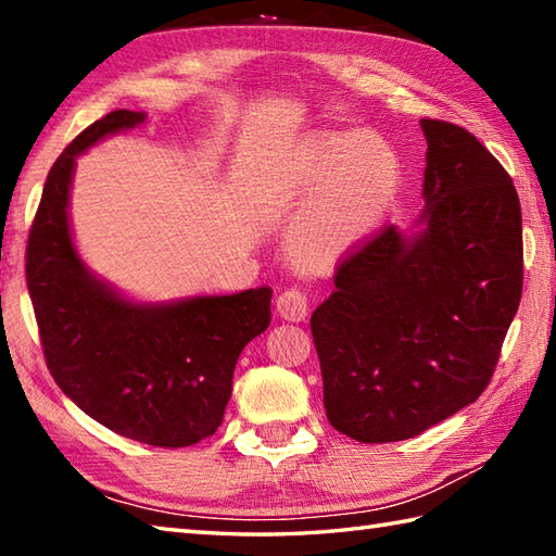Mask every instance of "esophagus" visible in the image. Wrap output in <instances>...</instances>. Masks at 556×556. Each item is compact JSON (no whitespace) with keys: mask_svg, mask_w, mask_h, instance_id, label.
<instances>
[{"mask_svg":"<svg viewBox=\"0 0 556 556\" xmlns=\"http://www.w3.org/2000/svg\"><path fill=\"white\" fill-rule=\"evenodd\" d=\"M277 311H279L281 317H285V320L301 323V320H305V317H308L311 303H308V296H305L303 289L291 287V289L279 293Z\"/></svg>","mask_w":556,"mask_h":556,"instance_id":"1","label":"esophagus"}]
</instances>
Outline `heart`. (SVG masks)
<instances>
[{
	"label": "heart",
	"mask_w": 556,
	"mask_h": 556,
	"mask_svg": "<svg viewBox=\"0 0 556 556\" xmlns=\"http://www.w3.org/2000/svg\"><path fill=\"white\" fill-rule=\"evenodd\" d=\"M303 193L317 195L299 229L311 260H332L365 239L389 210L401 179L396 150L377 134L313 140L296 164Z\"/></svg>",
	"instance_id": "1"
}]
</instances>
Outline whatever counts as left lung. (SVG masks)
<instances>
[{"mask_svg":"<svg viewBox=\"0 0 556 556\" xmlns=\"http://www.w3.org/2000/svg\"><path fill=\"white\" fill-rule=\"evenodd\" d=\"M425 227H382L339 260L311 317L327 420L363 444L410 440L485 392L523 291L516 186L466 131L422 119Z\"/></svg>","mask_w":556,"mask_h":556,"instance_id":"8db88e82","label":"left lung"}]
</instances>
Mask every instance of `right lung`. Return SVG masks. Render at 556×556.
Masks as SVG:
<instances>
[{
	"mask_svg": "<svg viewBox=\"0 0 556 556\" xmlns=\"http://www.w3.org/2000/svg\"><path fill=\"white\" fill-rule=\"evenodd\" d=\"M143 119L110 112L56 157L30 224L26 281L45 363L62 392L116 434L179 448L217 432L236 361L269 325L271 291L136 305L83 267L66 217L76 155Z\"/></svg>",
	"mask_w": 556,
	"mask_h": 556,
	"instance_id": "obj_1",
	"label": "right lung"
}]
</instances>
